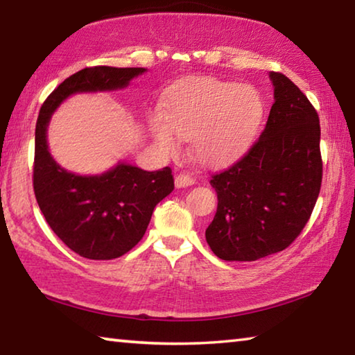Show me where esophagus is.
<instances>
[{
    "instance_id": "obj_1",
    "label": "esophagus",
    "mask_w": 355,
    "mask_h": 355,
    "mask_svg": "<svg viewBox=\"0 0 355 355\" xmlns=\"http://www.w3.org/2000/svg\"><path fill=\"white\" fill-rule=\"evenodd\" d=\"M196 183V180L192 178L188 173H178L175 177V186L177 188H188V186H192Z\"/></svg>"
}]
</instances>
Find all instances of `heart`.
<instances>
[{"label":"heart","mask_w":355,"mask_h":355,"mask_svg":"<svg viewBox=\"0 0 355 355\" xmlns=\"http://www.w3.org/2000/svg\"><path fill=\"white\" fill-rule=\"evenodd\" d=\"M262 114L263 101L254 87L194 77L169 89L164 116H152L150 130L166 155L177 152V138H182L189 139V155L198 163L222 164L247 149Z\"/></svg>","instance_id":"b5f03b06"}]
</instances>
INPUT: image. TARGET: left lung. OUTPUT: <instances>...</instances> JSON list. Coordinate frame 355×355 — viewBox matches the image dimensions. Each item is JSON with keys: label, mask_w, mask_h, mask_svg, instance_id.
Wrapping results in <instances>:
<instances>
[{"label": "left lung", "mask_w": 355, "mask_h": 355, "mask_svg": "<svg viewBox=\"0 0 355 355\" xmlns=\"http://www.w3.org/2000/svg\"><path fill=\"white\" fill-rule=\"evenodd\" d=\"M275 102L266 128L233 166L211 177L217 212L206 242L223 261H256L286 250L311 218L321 188L320 119L306 94L270 73Z\"/></svg>", "instance_id": "8db88e82"}]
</instances>
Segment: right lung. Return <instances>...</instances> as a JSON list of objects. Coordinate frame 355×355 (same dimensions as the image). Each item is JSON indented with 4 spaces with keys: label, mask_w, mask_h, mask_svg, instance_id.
I'll return each mask as SVG.
<instances>
[{
    "label": "right lung",
    "mask_w": 355,
    "mask_h": 355,
    "mask_svg": "<svg viewBox=\"0 0 355 355\" xmlns=\"http://www.w3.org/2000/svg\"><path fill=\"white\" fill-rule=\"evenodd\" d=\"M146 68L89 67L63 80L43 102L35 125L34 192L59 239L82 257L108 261L125 254L147 230L155 206L173 191L171 167L147 172L119 163L101 175H76L48 150L51 114L76 93L124 88Z\"/></svg>",
    "instance_id": "1"
}]
</instances>
